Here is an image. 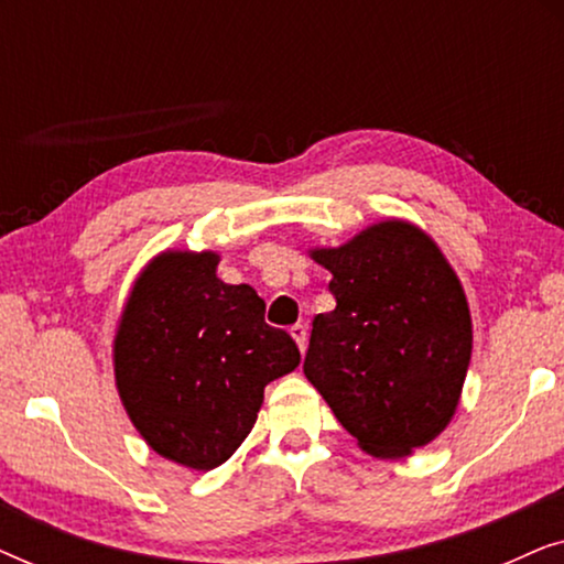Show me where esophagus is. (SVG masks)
<instances>
[{"label": "esophagus", "instance_id": "obj_1", "mask_svg": "<svg viewBox=\"0 0 564 564\" xmlns=\"http://www.w3.org/2000/svg\"><path fill=\"white\" fill-rule=\"evenodd\" d=\"M290 336L295 338V344H297V349L305 354V349H307V328L303 326V323H295V326L290 328Z\"/></svg>", "mask_w": 564, "mask_h": 564}]
</instances>
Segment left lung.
Returning <instances> with one entry per match:
<instances>
[{"mask_svg": "<svg viewBox=\"0 0 564 564\" xmlns=\"http://www.w3.org/2000/svg\"><path fill=\"white\" fill-rule=\"evenodd\" d=\"M311 257L334 280L336 307L315 315L303 372L372 457H408L459 405L473 318L462 282L426 230L375 223Z\"/></svg>", "mask_w": 564, "mask_h": 564, "instance_id": "left-lung-1", "label": "left lung"}]
</instances>
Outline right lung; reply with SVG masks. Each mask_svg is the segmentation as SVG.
I'll list each match as a JSON object with an SVG mask.
<instances>
[{
	"instance_id": "obj_1",
	"label": "right lung",
	"mask_w": 564,
	"mask_h": 564,
	"mask_svg": "<svg viewBox=\"0 0 564 564\" xmlns=\"http://www.w3.org/2000/svg\"><path fill=\"white\" fill-rule=\"evenodd\" d=\"M215 251H164L138 274L112 344L115 384L145 444L176 465L215 469L257 423L264 388L300 365L267 326L249 284L215 274Z\"/></svg>"
}]
</instances>
